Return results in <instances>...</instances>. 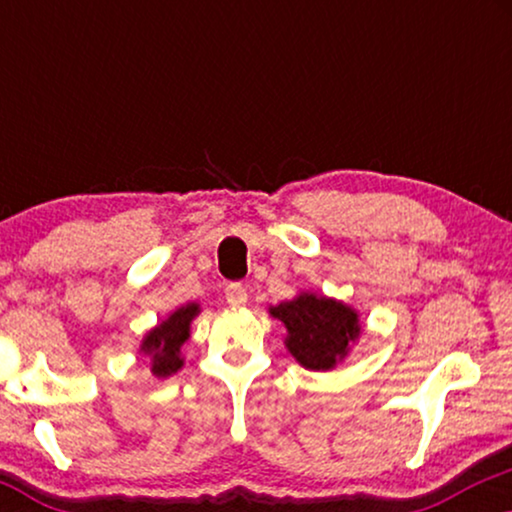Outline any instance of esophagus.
<instances>
[{"label": "esophagus", "instance_id": "34e87169", "mask_svg": "<svg viewBox=\"0 0 512 512\" xmlns=\"http://www.w3.org/2000/svg\"><path fill=\"white\" fill-rule=\"evenodd\" d=\"M226 300L230 305H247V300H249V293H247V289H244L242 284H230L228 289H226Z\"/></svg>", "mask_w": 512, "mask_h": 512}]
</instances>
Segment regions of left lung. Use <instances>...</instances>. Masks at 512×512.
I'll use <instances>...</instances> for the list:
<instances>
[{
	"mask_svg": "<svg viewBox=\"0 0 512 512\" xmlns=\"http://www.w3.org/2000/svg\"><path fill=\"white\" fill-rule=\"evenodd\" d=\"M268 312L284 324L289 354L314 373L333 370L361 338L359 312L324 293L300 291L296 298L270 305Z\"/></svg>",
	"mask_w": 512,
	"mask_h": 512,
	"instance_id": "left-lung-1",
	"label": "left lung"
}]
</instances>
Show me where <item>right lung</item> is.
Here are the masks:
<instances>
[{"label": "right lung", "instance_id": "right-lung-1", "mask_svg": "<svg viewBox=\"0 0 512 512\" xmlns=\"http://www.w3.org/2000/svg\"><path fill=\"white\" fill-rule=\"evenodd\" d=\"M200 314L198 303H186L174 310L170 317L160 321L146 331L139 345V354L149 356L151 361V375L153 377H172L177 370L184 368V354L181 347L191 338V324Z\"/></svg>", "mask_w": 512, "mask_h": 512}]
</instances>
